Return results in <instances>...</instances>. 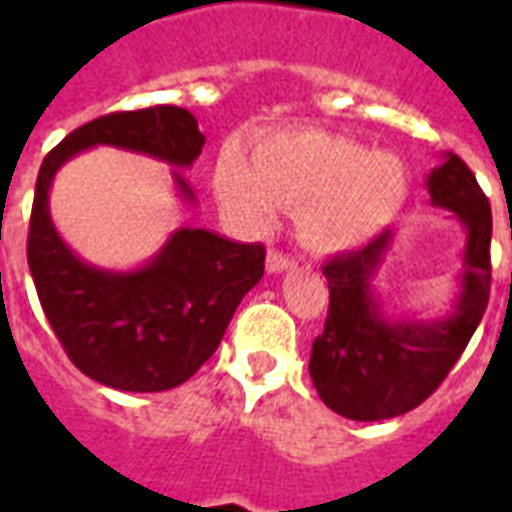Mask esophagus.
Returning a JSON list of instances; mask_svg holds the SVG:
<instances>
[{
	"mask_svg": "<svg viewBox=\"0 0 512 512\" xmlns=\"http://www.w3.org/2000/svg\"><path fill=\"white\" fill-rule=\"evenodd\" d=\"M268 273H284L289 268H295V257L281 255V252H268Z\"/></svg>",
	"mask_w": 512,
	"mask_h": 512,
	"instance_id": "esophagus-1",
	"label": "esophagus"
}]
</instances>
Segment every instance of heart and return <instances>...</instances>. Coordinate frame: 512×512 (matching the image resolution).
<instances>
[{"instance_id": "obj_1", "label": "heart", "mask_w": 512, "mask_h": 512, "mask_svg": "<svg viewBox=\"0 0 512 512\" xmlns=\"http://www.w3.org/2000/svg\"><path fill=\"white\" fill-rule=\"evenodd\" d=\"M217 193L249 225L297 207L295 228L313 252H345L380 236L406 199L404 162L319 130H284L257 143V159L228 146Z\"/></svg>"}]
</instances>
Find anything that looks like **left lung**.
I'll return each instance as SVG.
<instances>
[{
	"label": "left lung",
	"instance_id": "8db88e82",
	"mask_svg": "<svg viewBox=\"0 0 512 512\" xmlns=\"http://www.w3.org/2000/svg\"><path fill=\"white\" fill-rule=\"evenodd\" d=\"M430 204L452 212L465 233L452 308L436 319L388 316L377 295V273L396 231H382L366 247L335 255L324 265L329 313L311 350V380L332 412L356 422L390 420L420 406L444 382L489 303L492 209L460 156L425 177Z\"/></svg>",
	"mask_w": 512,
	"mask_h": 512
}]
</instances>
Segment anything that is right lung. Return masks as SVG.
Here are the masks:
<instances>
[{
	"instance_id": "add662e5",
	"label": "right lung",
	"mask_w": 512,
	"mask_h": 512,
	"mask_svg": "<svg viewBox=\"0 0 512 512\" xmlns=\"http://www.w3.org/2000/svg\"><path fill=\"white\" fill-rule=\"evenodd\" d=\"M111 146L170 164L185 204L196 193L177 170H191L204 135L191 111L154 106L100 116L60 140L36 177L28 268L52 332L90 380L127 393L183 385L217 350L241 297L263 279V244H239L183 225L138 268H100L76 255L50 215V188L76 154Z\"/></svg>"
}]
</instances>
